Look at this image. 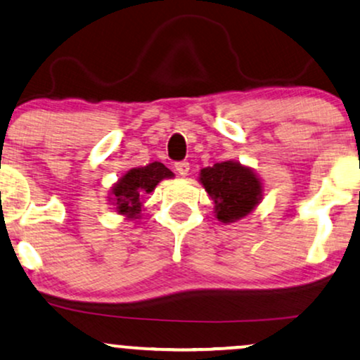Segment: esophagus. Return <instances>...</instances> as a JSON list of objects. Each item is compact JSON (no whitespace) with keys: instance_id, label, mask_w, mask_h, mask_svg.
<instances>
[{"instance_id":"esophagus-1","label":"esophagus","mask_w":360,"mask_h":360,"mask_svg":"<svg viewBox=\"0 0 360 360\" xmlns=\"http://www.w3.org/2000/svg\"><path fill=\"white\" fill-rule=\"evenodd\" d=\"M174 167H176V171L179 172L181 176H188V172H189V162H188V161H179V162H176Z\"/></svg>"}]
</instances>
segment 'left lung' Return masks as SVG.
Listing matches in <instances>:
<instances>
[{
	"label": "left lung",
	"mask_w": 360,
	"mask_h": 360,
	"mask_svg": "<svg viewBox=\"0 0 360 360\" xmlns=\"http://www.w3.org/2000/svg\"><path fill=\"white\" fill-rule=\"evenodd\" d=\"M205 189L214 201L216 216L223 223L243 218L258 205L262 184L250 169L238 162H218L205 167L199 177Z\"/></svg>",
	"instance_id": "left-lung-1"
}]
</instances>
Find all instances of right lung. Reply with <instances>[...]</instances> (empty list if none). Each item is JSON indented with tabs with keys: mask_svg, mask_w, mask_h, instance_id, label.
<instances>
[{
	"mask_svg": "<svg viewBox=\"0 0 360 360\" xmlns=\"http://www.w3.org/2000/svg\"><path fill=\"white\" fill-rule=\"evenodd\" d=\"M169 169L161 162H153L146 167L131 169L112 189L114 205L120 214L136 218L141 211V199L146 193L154 191V188L164 177H172Z\"/></svg>",
	"mask_w": 360,
	"mask_h": 360,
	"instance_id": "add662e5",
	"label": "right lung"
}]
</instances>
